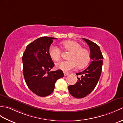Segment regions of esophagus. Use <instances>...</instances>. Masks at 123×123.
<instances>
[{
    "label": "esophagus",
    "mask_w": 123,
    "mask_h": 123,
    "mask_svg": "<svg viewBox=\"0 0 123 123\" xmlns=\"http://www.w3.org/2000/svg\"><path fill=\"white\" fill-rule=\"evenodd\" d=\"M63 73H64V76H67V75H68V74H69V73H68V72H64Z\"/></svg>",
    "instance_id": "obj_1"
}]
</instances>
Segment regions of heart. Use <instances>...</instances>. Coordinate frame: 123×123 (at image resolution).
Returning a JSON list of instances; mask_svg holds the SVG:
<instances>
[{"label":"heart","mask_w":123,"mask_h":123,"mask_svg":"<svg viewBox=\"0 0 123 123\" xmlns=\"http://www.w3.org/2000/svg\"><path fill=\"white\" fill-rule=\"evenodd\" d=\"M65 50L70 51L68 55L69 60L62 61L57 63L56 66L64 71L74 68L76 65L80 68L84 67L90 61V53L86 49L82 48V45L74 41H64L61 42ZM49 55L53 60L58 61L61 58V50L56 45L52 44L49 49Z\"/></svg>","instance_id":"b5f03b06"}]
</instances>
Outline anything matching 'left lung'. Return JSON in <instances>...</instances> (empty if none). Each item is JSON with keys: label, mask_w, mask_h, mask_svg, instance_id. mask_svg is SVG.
Returning <instances> with one entry per match:
<instances>
[{"label": "left lung", "mask_w": 123, "mask_h": 123, "mask_svg": "<svg viewBox=\"0 0 123 123\" xmlns=\"http://www.w3.org/2000/svg\"><path fill=\"white\" fill-rule=\"evenodd\" d=\"M87 43L90 49V58L92 62L88 67L82 72L76 73L78 80L73 85L68 87L70 94L74 98H84L92 92L96 86L102 72L103 56L98 45L87 39L83 38Z\"/></svg>", "instance_id": "left-lung-1"}]
</instances>
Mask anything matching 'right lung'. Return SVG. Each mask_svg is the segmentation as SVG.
I'll use <instances>...</instances> for the list:
<instances>
[{
    "mask_svg": "<svg viewBox=\"0 0 123 123\" xmlns=\"http://www.w3.org/2000/svg\"><path fill=\"white\" fill-rule=\"evenodd\" d=\"M56 38L42 37L28 44L22 56L23 73L28 87L39 96L50 95L57 80L63 78L61 70L51 71L55 66L49 49Z\"/></svg>",
    "mask_w": 123,
    "mask_h": 123,
    "instance_id": "1",
    "label": "right lung"
}]
</instances>
